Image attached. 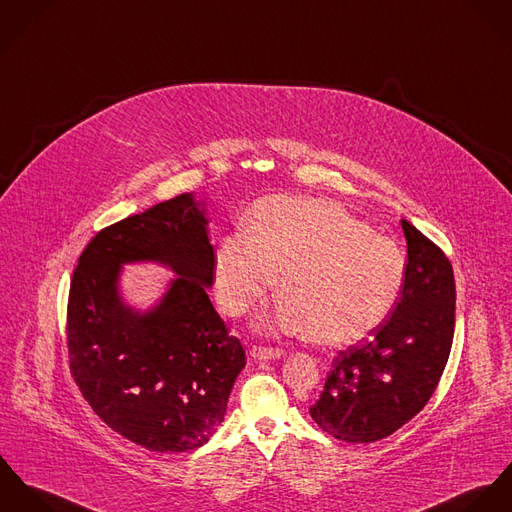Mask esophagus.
<instances>
[{
	"mask_svg": "<svg viewBox=\"0 0 512 512\" xmlns=\"http://www.w3.org/2000/svg\"><path fill=\"white\" fill-rule=\"evenodd\" d=\"M251 357L255 361H271V359H281L284 355L283 349H273V347H261V345H253L251 347Z\"/></svg>",
	"mask_w": 512,
	"mask_h": 512,
	"instance_id": "1",
	"label": "esophagus"
}]
</instances>
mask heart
<instances>
[{
    "label": "heart",
    "mask_w": 512,
    "mask_h": 512,
    "mask_svg": "<svg viewBox=\"0 0 512 512\" xmlns=\"http://www.w3.org/2000/svg\"><path fill=\"white\" fill-rule=\"evenodd\" d=\"M277 275L283 294L257 316L255 330L347 345L391 316L406 259L336 202L275 196L253 206L245 231L218 243L214 292L226 314L241 316Z\"/></svg>",
    "instance_id": "b5f03b06"
}]
</instances>
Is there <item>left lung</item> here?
I'll list each match as a JSON object with an SVG mask.
<instances>
[{
    "label": "left lung",
    "mask_w": 512,
    "mask_h": 512,
    "mask_svg": "<svg viewBox=\"0 0 512 512\" xmlns=\"http://www.w3.org/2000/svg\"><path fill=\"white\" fill-rule=\"evenodd\" d=\"M406 277L391 318L334 361L316 424L349 444H371L397 432L432 397L450 357L455 328L454 271L438 245L400 220Z\"/></svg>",
    "instance_id": "obj_1"
}]
</instances>
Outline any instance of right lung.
Listing matches in <instances>:
<instances>
[{"mask_svg": "<svg viewBox=\"0 0 512 512\" xmlns=\"http://www.w3.org/2000/svg\"><path fill=\"white\" fill-rule=\"evenodd\" d=\"M204 200L180 194L102 229L82 251L68 296L76 385L123 438L151 452L204 446L224 422L245 351L214 310V247ZM157 262L175 277L147 311L126 304L123 264Z\"/></svg>", "mask_w": 512, "mask_h": 512, "instance_id": "obj_1", "label": "right lung"}]
</instances>
